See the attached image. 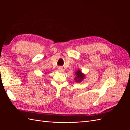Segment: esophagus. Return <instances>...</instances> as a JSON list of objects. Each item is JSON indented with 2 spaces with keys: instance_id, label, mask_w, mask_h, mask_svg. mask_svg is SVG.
I'll list each match as a JSON object with an SVG mask.
<instances>
[{
  "instance_id": "esophagus-1",
  "label": "esophagus",
  "mask_w": 130,
  "mask_h": 130,
  "mask_svg": "<svg viewBox=\"0 0 130 130\" xmlns=\"http://www.w3.org/2000/svg\"><path fill=\"white\" fill-rule=\"evenodd\" d=\"M57 70L59 72H64V69L61 67H58L57 68Z\"/></svg>"
}]
</instances>
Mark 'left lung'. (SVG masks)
<instances>
[{
  "instance_id": "8db88e82",
  "label": "left lung",
  "mask_w": 130,
  "mask_h": 130,
  "mask_svg": "<svg viewBox=\"0 0 130 130\" xmlns=\"http://www.w3.org/2000/svg\"><path fill=\"white\" fill-rule=\"evenodd\" d=\"M75 77L74 78V80L76 82H81L85 77V75L82 73L81 70H77V71L75 72Z\"/></svg>"
}]
</instances>
